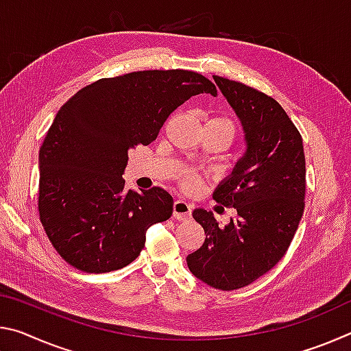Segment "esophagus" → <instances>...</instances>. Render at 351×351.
<instances>
[{
	"instance_id": "esophagus-1",
	"label": "esophagus",
	"mask_w": 351,
	"mask_h": 351,
	"mask_svg": "<svg viewBox=\"0 0 351 351\" xmlns=\"http://www.w3.org/2000/svg\"><path fill=\"white\" fill-rule=\"evenodd\" d=\"M190 215H192V204L184 199H176L173 203V217L180 221H184V219L190 218Z\"/></svg>"
}]
</instances>
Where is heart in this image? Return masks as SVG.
Listing matches in <instances>:
<instances>
[{
	"mask_svg": "<svg viewBox=\"0 0 351 351\" xmlns=\"http://www.w3.org/2000/svg\"><path fill=\"white\" fill-rule=\"evenodd\" d=\"M207 123H212V125L223 128L224 132L229 133L230 138H234V134H235V123H234L232 119H229V117H213ZM181 181H182V187L186 189V190H195V189L198 187V184H199L198 178L195 176L193 173H190V171H186V173L182 175Z\"/></svg>",
	"mask_w": 351,
	"mask_h": 351,
	"instance_id": "1",
	"label": "heart"
}]
</instances>
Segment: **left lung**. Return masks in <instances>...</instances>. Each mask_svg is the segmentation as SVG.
I'll use <instances>...</instances> for the list:
<instances>
[{"label": "left lung", "mask_w": 351, "mask_h": 351, "mask_svg": "<svg viewBox=\"0 0 351 351\" xmlns=\"http://www.w3.org/2000/svg\"><path fill=\"white\" fill-rule=\"evenodd\" d=\"M213 80L245 133V153L213 192L237 217L219 226L212 212L195 209L206 240L186 260L201 282L232 291L274 268L293 241L305 206V154L299 132L274 99L240 82Z\"/></svg>", "instance_id": "1"}]
</instances>
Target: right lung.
Listing matches in <instances>:
<instances>
[{"label": "right lung", "mask_w": 351, "mask_h": 351, "mask_svg": "<svg viewBox=\"0 0 351 351\" xmlns=\"http://www.w3.org/2000/svg\"><path fill=\"white\" fill-rule=\"evenodd\" d=\"M217 96L193 71H138L82 88L60 110L40 148L38 210L47 239L83 272L121 269L141 254L150 226L173 212L161 187L125 192L128 152L148 145L178 106Z\"/></svg>", "instance_id": "add662e5"}]
</instances>
